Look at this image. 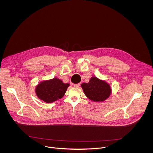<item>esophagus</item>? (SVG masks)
Listing matches in <instances>:
<instances>
[{"label": "esophagus", "instance_id": "obj_1", "mask_svg": "<svg viewBox=\"0 0 153 153\" xmlns=\"http://www.w3.org/2000/svg\"><path fill=\"white\" fill-rule=\"evenodd\" d=\"M79 86H80V84H74V87L75 88H79Z\"/></svg>", "mask_w": 153, "mask_h": 153}]
</instances>
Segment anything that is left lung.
I'll list each match as a JSON object with an SVG mask.
<instances>
[{
	"instance_id": "obj_1",
	"label": "left lung",
	"mask_w": 153,
	"mask_h": 153,
	"mask_svg": "<svg viewBox=\"0 0 153 153\" xmlns=\"http://www.w3.org/2000/svg\"><path fill=\"white\" fill-rule=\"evenodd\" d=\"M81 87L88 98L94 102L104 101L112 92L109 84L96 76H92L88 83H82Z\"/></svg>"
}]
</instances>
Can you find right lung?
<instances>
[{
  "instance_id": "add662e5",
  "label": "right lung",
  "mask_w": 153,
  "mask_h": 153,
  "mask_svg": "<svg viewBox=\"0 0 153 153\" xmlns=\"http://www.w3.org/2000/svg\"><path fill=\"white\" fill-rule=\"evenodd\" d=\"M69 84H65L58 78L41 81L35 87V93L39 99L46 103L53 102L62 98Z\"/></svg>"
}]
</instances>
